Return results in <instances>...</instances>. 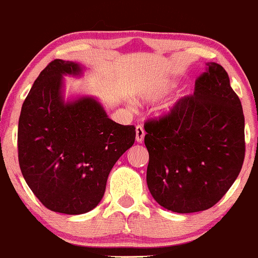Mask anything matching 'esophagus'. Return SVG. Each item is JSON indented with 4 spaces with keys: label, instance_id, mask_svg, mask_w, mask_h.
Masks as SVG:
<instances>
[{
    "label": "esophagus",
    "instance_id": "1",
    "mask_svg": "<svg viewBox=\"0 0 258 258\" xmlns=\"http://www.w3.org/2000/svg\"><path fill=\"white\" fill-rule=\"evenodd\" d=\"M145 130H143L142 126H137L136 127V141L138 143H142L143 140H145Z\"/></svg>",
    "mask_w": 258,
    "mask_h": 258
}]
</instances>
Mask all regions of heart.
Instances as JSON below:
<instances>
[{
  "label": "heart",
  "instance_id": "heart-1",
  "mask_svg": "<svg viewBox=\"0 0 258 258\" xmlns=\"http://www.w3.org/2000/svg\"><path fill=\"white\" fill-rule=\"evenodd\" d=\"M173 86H174V83H173V81L163 80L161 81V83L156 84L154 86H152V88L147 89V90L142 94V97L145 100H147V101H154V100L161 99V97H163L165 94L169 93L173 89Z\"/></svg>",
  "mask_w": 258,
  "mask_h": 258
}]
</instances>
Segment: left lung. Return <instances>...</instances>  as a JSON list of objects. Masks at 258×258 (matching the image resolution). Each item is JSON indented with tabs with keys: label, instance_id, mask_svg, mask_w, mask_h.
I'll list each match as a JSON object with an SVG mask.
<instances>
[{
	"label": "left lung",
	"instance_id": "1",
	"mask_svg": "<svg viewBox=\"0 0 258 258\" xmlns=\"http://www.w3.org/2000/svg\"><path fill=\"white\" fill-rule=\"evenodd\" d=\"M147 185L161 207L189 214L214 207L245 158V117L224 68L207 63L195 91L145 124Z\"/></svg>",
	"mask_w": 258,
	"mask_h": 258
}]
</instances>
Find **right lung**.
<instances>
[{"mask_svg": "<svg viewBox=\"0 0 258 258\" xmlns=\"http://www.w3.org/2000/svg\"><path fill=\"white\" fill-rule=\"evenodd\" d=\"M84 67L55 59L34 81L18 121L24 180L51 211L79 215L101 202L107 177L136 138L134 126L108 118L94 96L64 99V77Z\"/></svg>", "mask_w": 258, "mask_h": 258, "instance_id": "add662e5", "label": "right lung"}]
</instances>
